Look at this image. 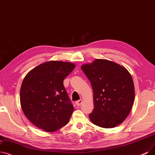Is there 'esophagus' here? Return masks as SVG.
<instances>
[{"instance_id": "34e87169", "label": "esophagus", "mask_w": 155, "mask_h": 155, "mask_svg": "<svg viewBox=\"0 0 155 155\" xmlns=\"http://www.w3.org/2000/svg\"><path fill=\"white\" fill-rule=\"evenodd\" d=\"M82 103V99H80V100H78L77 101L75 102V104L77 106H80L81 105V104Z\"/></svg>"}]
</instances>
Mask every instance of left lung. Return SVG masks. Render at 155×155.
<instances>
[{
    "label": "left lung",
    "mask_w": 155,
    "mask_h": 155,
    "mask_svg": "<svg viewBox=\"0 0 155 155\" xmlns=\"http://www.w3.org/2000/svg\"><path fill=\"white\" fill-rule=\"evenodd\" d=\"M81 68L93 89L94 110L89 115L92 123L106 129L122 123L135 97L130 73L122 66L101 59L84 64Z\"/></svg>",
    "instance_id": "1"
}]
</instances>
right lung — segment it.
I'll return each mask as SVG.
<instances>
[{"label": "right lung", "instance_id": "add662e5", "mask_svg": "<svg viewBox=\"0 0 155 155\" xmlns=\"http://www.w3.org/2000/svg\"><path fill=\"white\" fill-rule=\"evenodd\" d=\"M75 68L71 63L51 61L26 75L20 89V103L33 125L45 132H54L68 124L74 108L63 80Z\"/></svg>", "mask_w": 155, "mask_h": 155}]
</instances>
